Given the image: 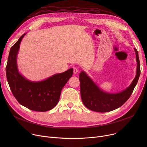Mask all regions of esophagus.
<instances>
[{"mask_svg": "<svg viewBox=\"0 0 147 147\" xmlns=\"http://www.w3.org/2000/svg\"><path fill=\"white\" fill-rule=\"evenodd\" d=\"M73 73H74V74L78 73V68H76V67L73 68Z\"/></svg>", "mask_w": 147, "mask_h": 147, "instance_id": "34e87169", "label": "esophagus"}]
</instances>
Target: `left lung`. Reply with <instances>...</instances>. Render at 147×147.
Segmentation results:
<instances>
[{
	"label": "left lung",
	"instance_id": "8db88e82",
	"mask_svg": "<svg viewBox=\"0 0 147 147\" xmlns=\"http://www.w3.org/2000/svg\"><path fill=\"white\" fill-rule=\"evenodd\" d=\"M137 62L136 74L130 85L117 94L107 93L100 89L86 73L82 71L79 74L80 94L82 102L88 109L99 113L109 112L124 104L132 95L141 74V65L138 53L134 48Z\"/></svg>",
	"mask_w": 147,
	"mask_h": 147
}]
</instances>
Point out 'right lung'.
Masks as SVG:
<instances>
[{
  "label": "right lung",
  "mask_w": 147,
  "mask_h": 147,
  "mask_svg": "<svg viewBox=\"0 0 147 147\" xmlns=\"http://www.w3.org/2000/svg\"><path fill=\"white\" fill-rule=\"evenodd\" d=\"M22 34L11 48L6 67L7 80L14 97L27 109L43 112L52 110L58 102L62 89L71 78L73 69L56 74L40 82H32L24 78L18 71L17 57Z\"/></svg>",
  "instance_id": "1"
}]
</instances>
